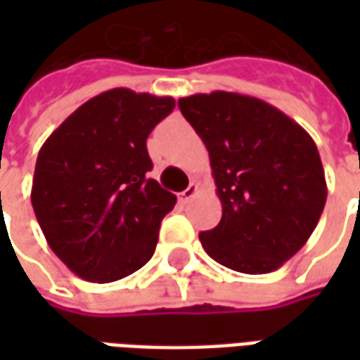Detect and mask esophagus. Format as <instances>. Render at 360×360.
I'll list each match as a JSON object with an SVG mask.
<instances>
[{"mask_svg":"<svg viewBox=\"0 0 360 360\" xmlns=\"http://www.w3.org/2000/svg\"><path fill=\"white\" fill-rule=\"evenodd\" d=\"M196 193H198V185H195V183H191V185H188V187L185 188V191H183V193H181V195H179L181 202H188L191 198H195Z\"/></svg>","mask_w":360,"mask_h":360,"instance_id":"1","label":"esophagus"}]
</instances>
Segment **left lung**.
Returning <instances> with one entry per match:
<instances>
[{
    "mask_svg": "<svg viewBox=\"0 0 360 360\" xmlns=\"http://www.w3.org/2000/svg\"><path fill=\"white\" fill-rule=\"evenodd\" d=\"M210 154L221 219L198 235L216 262L268 274L299 252L324 210L328 187L310 134L252 96L216 90L179 100Z\"/></svg>",
    "mask_w": 360,
    "mask_h": 360,
    "instance_id": "8db88e82",
    "label": "left lung"
}]
</instances>
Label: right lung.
Returning <instances> with one entry per match:
<instances>
[{
    "instance_id": "1",
    "label": "right lung",
    "mask_w": 360,
    "mask_h": 360,
    "mask_svg": "<svg viewBox=\"0 0 360 360\" xmlns=\"http://www.w3.org/2000/svg\"><path fill=\"white\" fill-rule=\"evenodd\" d=\"M173 108L172 96L111 89L75 110L38 152L30 193L36 219L79 278L117 281L154 255L177 196L148 177L146 139Z\"/></svg>"
}]
</instances>
